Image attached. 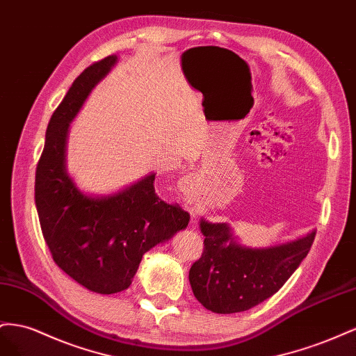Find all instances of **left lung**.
I'll return each mask as SVG.
<instances>
[{
	"label": "left lung",
	"instance_id": "obj_1",
	"mask_svg": "<svg viewBox=\"0 0 356 356\" xmlns=\"http://www.w3.org/2000/svg\"><path fill=\"white\" fill-rule=\"evenodd\" d=\"M204 250L189 270L195 298L213 313L245 312L274 296L307 257L316 229L297 240L268 248L237 241L227 222L201 218Z\"/></svg>",
	"mask_w": 356,
	"mask_h": 356
}]
</instances>
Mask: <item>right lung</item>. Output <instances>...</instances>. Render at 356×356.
Instances as JSON below:
<instances>
[{
	"label": "right lung",
	"mask_w": 356,
	"mask_h": 356,
	"mask_svg": "<svg viewBox=\"0 0 356 356\" xmlns=\"http://www.w3.org/2000/svg\"><path fill=\"white\" fill-rule=\"evenodd\" d=\"M116 64L110 55L74 80L49 120L35 171V206L54 261L79 285L104 296L129 288L145 253L185 229L191 218L156 195L155 172L107 195L86 194L68 175L70 124Z\"/></svg>",
	"instance_id": "add662e5"
}]
</instances>
